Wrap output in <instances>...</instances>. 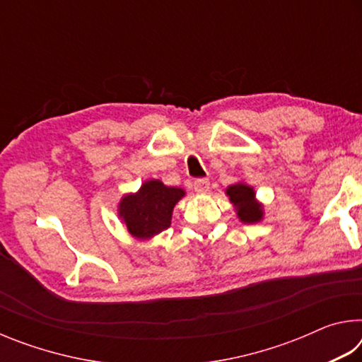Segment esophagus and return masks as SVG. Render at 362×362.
I'll list each match as a JSON object with an SVG mask.
<instances>
[{
  "label": "esophagus",
  "mask_w": 362,
  "mask_h": 362,
  "mask_svg": "<svg viewBox=\"0 0 362 362\" xmlns=\"http://www.w3.org/2000/svg\"><path fill=\"white\" fill-rule=\"evenodd\" d=\"M209 185H211V182L207 179H196L193 187H194L196 193H206V192H209Z\"/></svg>",
  "instance_id": "1"
}]
</instances>
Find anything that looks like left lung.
I'll list each match as a JSON object with an SVG mask.
<instances>
[{
    "instance_id": "8db88e82",
    "label": "left lung",
    "mask_w": 362,
    "mask_h": 362,
    "mask_svg": "<svg viewBox=\"0 0 362 362\" xmlns=\"http://www.w3.org/2000/svg\"><path fill=\"white\" fill-rule=\"evenodd\" d=\"M226 194L230 196V201L236 207L238 217L244 223L260 222L263 217L262 206L255 203L254 188L244 183H236L226 188Z\"/></svg>"
}]
</instances>
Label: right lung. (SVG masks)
Wrapping results in <instances>:
<instances>
[{"label": "right lung", "mask_w": 362, "mask_h": 362, "mask_svg": "<svg viewBox=\"0 0 362 362\" xmlns=\"http://www.w3.org/2000/svg\"><path fill=\"white\" fill-rule=\"evenodd\" d=\"M185 196L177 187L159 180L145 182L137 193L127 194L119 203V217L132 236L148 240L170 226L174 206Z\"/></svg>", "instance_id": "add662e5"}]
</instances>
